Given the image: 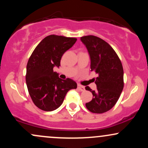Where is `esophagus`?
Listing matches in <instances>:
<instances>
[{"mask_svg": "<svg viewBox=\"0 0 148 148\" xmlns=\"http://www.w3.org/2000/svg\"><path fill=\"white\" fill-rule=\"evenodd\" d=\"M78 89L79 90H81V91H84L85 90V87L84 86L80 85V84H78Z\"/></svg>", "mask_w": 148, "mask_h": 148, "instance_id": "1", "label": "esophagus"}]
</instances>
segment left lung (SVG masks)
Segmentation results:
<instances>
[{"instance_id": "8db88e82", "label": "left lung", "mask_w": 148, "mask_h": 148, "mask_svg": "<svg viewBox=\"0 0 148 148\" xmlns=\"http://www.w3.org/2000/svg\"><path fill=\"white\" fill-rule=\"evenodd\" d=\"M90 58V69L98 74L94 79L96 90L90 87L86 90L92 92V99L86 103L92 113L102 114L111 110L119 100L124 88V69L114 50L106 41L95 36L81 37Z\"/></svg>"}]
</instances>
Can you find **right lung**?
Masks as SVG:
<instances>
[{
  "label": "right lung",
  "mask_w": 148,
  "mask_h": 148,
  "mask_svg": "<svg viewBox=\"0 0 148 148\" xmlns=\"http://www.w3.org/2000/svg\"><path fill=\"white\" fill-rule=\"evenodd\" d=\"M76 38L50 35L36 47L27 65L26 83L29 95L37 108L50 112L59 108L66 92L77 88L72 79L62 80L53 67L60 66L62 56L77 41Z\"/></svg>",
  "instance_id": "1"
}]
</instances>
